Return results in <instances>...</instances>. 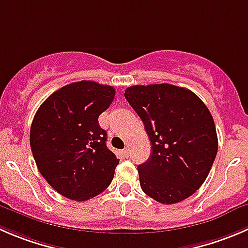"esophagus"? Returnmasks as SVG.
Masks as SVG:
<instances>
[{
    "mask_svg": "<svg viewBox=\"0 0 248 248\" xmlns=\"http://www.w3.org/2000/svg\"><path fill=\"white\" fill-rule=\"evenodd\" d=\"M122 153H124V155L126 156V157H129V154H131V151H129V149H124Z\"/></svg>",
    "mask_w": 248,
    "mask_h": 248,
    "instance_id": "1",
    "label": "esophagus"
}]
</instances>
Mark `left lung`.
I'll return each instance as SVG.
<instances>
[{
    "label": "left lung",
    "instance_id": "obj_1",
    "mask_svg": "<svg viewBox=\"0 0 248 248\" xmlns=\"http://www.w3.org/2000/svg\"><path fill=\"white\" fill-rule=\"evenodd\" d=\"M124 98L143 121L153 149L138 166L141 190L163 205L193 195L218 151L210 110L194 92L168 83L132 86Z\"/></svg>",
    "mask_w": 248,
    "mask_h": 248
}]
</instances>
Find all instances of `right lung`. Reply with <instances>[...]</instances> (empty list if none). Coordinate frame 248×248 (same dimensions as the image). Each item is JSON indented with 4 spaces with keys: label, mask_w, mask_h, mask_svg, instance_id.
Wrapping results in <instances>:
<instances>
[{
    "label": "right lung",
    "mask_w": 248,
    "mask_h": 248,
    "mask_svg": "<svg viewBox=\"0 0 248 248\" xmlns=\"http://www.w3.org/2000/svg\"><path fill=\"white\" fill-rule=\"evenodd\" d=\"M114 97L111 86L80 81L55 91L38 108L31 151L42 177L60 195L86 201L111 183L120 160L108 149L98 117Z\"/></svg>",
    "instance_id": "right-lung-1"
}]
</instances>
